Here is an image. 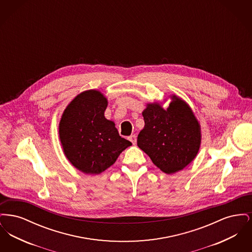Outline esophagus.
I'll use <instances>...</instances> for the list:
<instances>
[{
    "label": "esophagus",
    "instance_id": "34e87169",
    "mask_svg": "<svg viewBox=\"0 0 252 252\" xmlns=\"http://www.w3.org/2000/svg\"><path fill=\"white\" fill-rule=\"evenodd\" d=\"M128 140L131 142L132 144H135L136 142H137V137H136V135H130L128 137Z\"/></svg>",
    "mask_w": 252,
    "mask_h": 252
}]
</instances>
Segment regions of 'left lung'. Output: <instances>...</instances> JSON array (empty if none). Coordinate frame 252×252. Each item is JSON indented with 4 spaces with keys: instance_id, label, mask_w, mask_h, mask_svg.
<instances>
[{
    "instance_id": "left-lung-1",
    "label": "left lung",
    "mask_w": 252,
    "mask_h": 252,
    "mask_svg": "<svg viewBox=\"0 0 252 252\" xmlns=\"http://www.w3.org/2000/svg\"><path fill=\"white\" fill-rule=\"evenodd\" d=\"M166 109L159 102L148 103L143 111L144 128L137 144L152 162L168 175L190 164L201 144V127L191 107L179 96L170 95Z\"/></svg>"
}]
</instances>
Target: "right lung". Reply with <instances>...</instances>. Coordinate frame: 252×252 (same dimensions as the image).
Wrapping results in <instances>:
<instances>
[{"label":"right lung","instance_id":"add662e5","mask_svg":"<svg viewBox=\"0 0 252 252\" xmlns=\"http://www.w3.org/2000/svg\"><path fill=\"white\" fill-rule=\"evenodd\" d=\"M107 107L108 99L100 91L88 90L72 99L60 118L59 134L64 155L87 175L101 174L132 145L119 135L115 123L105 117Z\"/></svg>","mask_w":252,"mask_h":252}]
</instances>
